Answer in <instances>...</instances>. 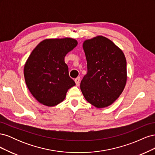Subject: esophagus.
Segmentation results:
<instances>
[{
    "instance_id": "esophagus-1",
    "label": "esophagus",
    "mask_w": 155,
    "mask_h": 155,
    "mask_svg": "<svg viewBox=\"0 0 155 155\" xmlns=\"http://www.w3.org/2000/svg\"><path fill=\"white\" fill-rule=\"evenodd\" d=\"M75 82L77 86H79L80 85V77H78L76 79H75Z\"/></svg>"
}]
</instances>
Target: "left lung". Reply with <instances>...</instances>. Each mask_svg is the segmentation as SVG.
<instances>
[{
  "label": "left lung",
  "mask_w": 155,
  "mask_h": 155,
  "mask_svg": "<svg viewBox=\"0 0 155 155\" xmlns=\"http://www.w3.org/2000/svg\"><path fill=\"white\" fill-rule=\"evenodd\" d=\"M87 74L80 88L85 100L97 108L110 105L122 93L127 82L125 55L113 42L99 35L84 41Z\"/></svg>",
  "instance_id": "obj_1"
}]
</instances>
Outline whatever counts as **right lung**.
Segmentation results:
<instances>
[{
	"mask_svg": "<svg viewBox=\"0 0 155 155\" xmlns=\"http://www.w3.org/2000/svg\"><path fill=\"white\" fill-rule=\"evenodd\" d=\"M78 45L72 38L48 39L33 50L24 67L28 88L40 104L53 107L62 102L76 85L68 74L64 57Z\"/></svg>",
	"mask_w": 155,
	"mask_h": 155,
	"instance_id": "obj_1",
	"label": "right lung"
}]
</instances>
